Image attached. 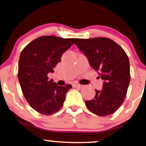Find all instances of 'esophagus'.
I'll use <instances>...</instances> for the list:
<instances>
[{"mask_svg":"<svg viewBox=\"0 0 146 146\" xmlns=\"http://www.w3.org/2000/svg\"><path fill=\"white\" fill-rule=\"evenodd\" d=\"M73 86L74 87V88H82L84 87L83 85H81V84H78V83L73 84Z\"/></svg>","mask_w":146,"mask_h":146,"instance_id":"esophagus-1","label":"esophagus"}]
</instances>
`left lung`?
I'll use <instances>...</instances> for the list:
<instances>
[{"mask_svg":"<svg viewBox=\"0 0 146 146\" xmlns=\"http://www.w3.org/2000/svg\"><path fill=\"white\" fill-rule=\"evenodd\" d=\"M75 44L88 58L91 67L104 80L102 90H95L87 108L98 116L115 113L124 101L130 81L128 57L121 46L107 38L75 39Z\"/></svg>","mask_w":146,"mask_h":146,"instance_id":"left-lung-1","label":"left lung"}]
</instances>
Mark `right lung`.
Returning a JSON list of instances; mask_svg holds the SVG:
<instances>
[{
  "label": "right lung",
  "instance_id": "add662e5",
  "mask_svg": "<svg viewBox=\"0 0 146 146\" xmlns=\"http://www.w3.org/2000/svg\"><path fill=\"white\" fill-rule=\"evenodd\" d=\"M75 38L43 36L33 40L22 51L18 78L22 91L31 107L45 115L56 113L62 107L71 84L59 86L47 75L53 71L62 56Z\"/></svg>",
  "mask_w": 146,
  "mask_h": 146
}]
</instances>
